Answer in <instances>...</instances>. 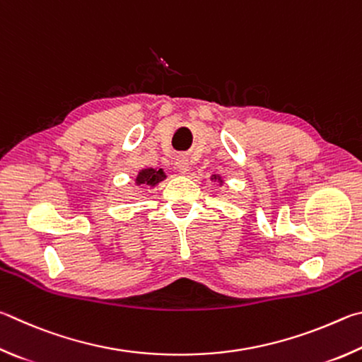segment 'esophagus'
<instances>
[{"label":"esophagus","mask_w":362,"mask_h":362,"mask_svg":"<svg viewBox=\"0 0 362 362\" xmlns=\"http://www.w3.org/2000/svg\"><path fill=\"white\" fill-rule=\"evenodd\" d=\"M175 165H176L177 171H181V173H186V171L189 170V160L186 156H177L175 160Z\"/></svg>","instance_id":"1"}]
</instances>
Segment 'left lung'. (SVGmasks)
Here are the masks:
<instances>
[{
  "label": "left lung",
  "mask_w": 362,
  "mask_h": 362,
  "mask_svg": "<svg viewBox=\"0 0 362 362\" xmlns=\"http://www.w3.org/2000/svg\"><path fill=\"white\" fill-rule=\"evenodd\" d=\"M211 180H214V181H219V185H223V182H224V181H223V177H221L219 175H213V176H211Z\"/></svg>",
  "instance_id": "8db88e82"
}]
</instances>
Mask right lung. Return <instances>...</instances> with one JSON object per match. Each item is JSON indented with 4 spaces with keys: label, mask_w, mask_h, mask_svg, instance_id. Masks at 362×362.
Wrapping results in <instances>:
<instances>
[{
    "label": "right lung",
    "mask_w": 362,
    "mask_h": 362,
    "mask_svg": "<svg viewBox=\"0 0 362 362\" xmlns=\"http://www.w3.org/2000/svg\"><path fill=\"white\" fill-rule=\"evenodd\" d=\"M167 175H165V171L162 168H143L139 170V173L136 175V180H135V185L136 186H149V187H154L157 186L158 182L163 181Z\"/></svg>",
    "instance_id": "1"
}]
</instances>
